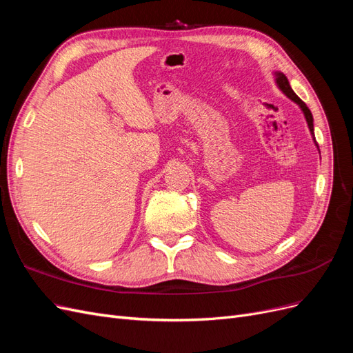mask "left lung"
<instances>
[{
    "mask_svg": "<svg viewBox=\"0 0 353 353\" xmlns=\"http://www.w3.org/2000/svg\"><path fill=\"white\" fill-rule=\"evenodd\" d=\"M276 74V83H279V87H280V90L287 95L288 99H292L294 103H297L299 105H301V109L303 110V113H305V117H306V122H307V126H309V130H311V132H312V135H314V117H312V113H311V110L307 109V105L297 97L296 95V92L292 90V87H290V83H288V81H287V78H285V74H283V73H275ZM314 140H315V137H314ZM318 145V144H316Z\"/></svg>",
    "mask_w": 353,
    "mask_h": 353,
    "instance_id": "left-lung-1",
    "label": "left lung"
}]
</instances>
